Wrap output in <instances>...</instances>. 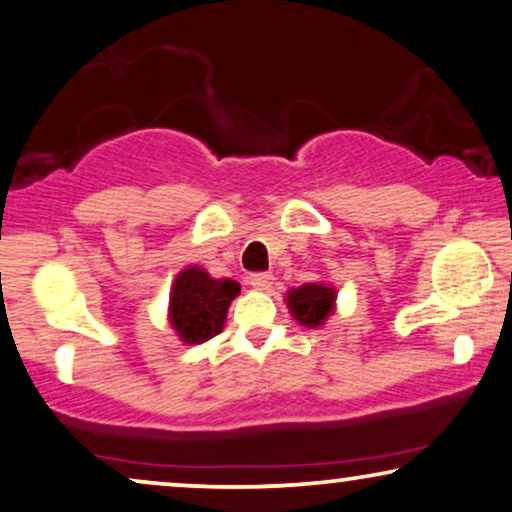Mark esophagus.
Here are the masks:
<instances>
[{
    "label": "esophagus",
    "mask_w": 512,
    "mask_h": 512,
    "mask_svg": "<svg viewBox=\"0 0 512 512\" xmlns=\"http://www.w3.org/2000/svg\"><path fill=\"white\" fill-rule=\"evenodd\" d=\"M272 279H275V277H272L270 272H254V275L249 277V284L258 291H265V289H270V286H272Z\"/></svg>",
    "instance_id": "esophagus-1"
}]
</instances>
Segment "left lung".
<instances>
[{"mask_svg": "<svg viewBox=\"0 0 512 512\" xmlns=\"http://www.w3.org/2000/svg\"><path fill=\"white\" fill-rule=\"evenodd\" d=\"M289 310L303 326H321L333 312L335 291L324 284H305L289 291Z\"/></svg>", "mask_w": 512, "mask_h": 512, "instance_id": "1", "label": "left lung"}]
</instances>
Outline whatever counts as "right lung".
<instances>
[{
    "instance_id": "obj_1",
    "label": "right lung",
    "mask_w": 512,
    "mask_h": 512,
    "mask_svg": "<svg viewBox=\"0 0 512 512\" xmlns=\"http://www.w3.org/2000/svg\"><path fill=\"white\" fill-rule=\"evenodd\" d=\"M240 284L233 279H212L205 270L188 268L179 272L170 296V321L179 338L200 345L221 333L228 305Z\"/></svg>"
}]
</instances>
